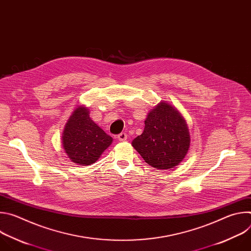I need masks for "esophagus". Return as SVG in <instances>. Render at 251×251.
<instances>
[{
  "instance_id": "1",
  "label": "esophagus",
  "mask_w": 251,
  "mask_h": 251,
  "mask_svg": "<svg viewBox=\"0 0 251 251\" xmlns=\"http://www.w3.org/2000/svg\"><path fill=\"white\" fill-rule=\"evenodd\" d=\"M117 138H118L119 141H126V140H127V134L124 133V132H122V133H120V134L117 136Z\"/></svg>"
}]
</instances>
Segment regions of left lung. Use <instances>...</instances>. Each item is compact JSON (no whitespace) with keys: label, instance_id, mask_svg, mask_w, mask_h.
Returning <instances> with one entry per match:
<instances>
[{"label":"left lung","instance_id":"obj_1","mask_svg":"<svg viewBox=\"0 0 251 251\" xmlns=\"http://www.w3.org/2000/svg\"><path fill=\"white\" fill-rule=\"evenodd\" d=\"M190 143L184 117L176 107L161 101L148 113L144 131L132 141V146L148 165L167 170L184 160Z\"/></svg>","mask_w":251,"mask_h":251}]
</instances>
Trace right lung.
<instances>
[{"label":"right lung","instance_id":"1","mask_svg":"<svg viewBox=\"0 0 251 251\" xmlns=\"http://www.w3.org/2000/svg\"><path fill=\"white\" fill-rule=\"evenodd\" d=\"M107 135L89 117V109L78 106L70 115L62 133V146L74 163L86 166L95 163L112 144Z\"/></svg>","mask_w":251,"mask_h":251}]
</instances>
